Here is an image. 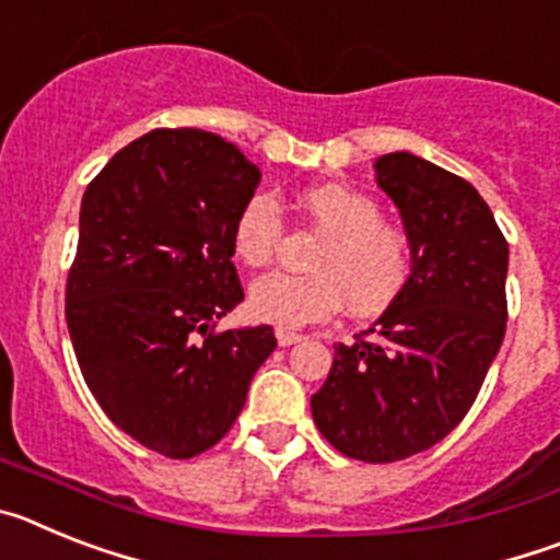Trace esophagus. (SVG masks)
<instances>
[{
  "instance_id": "esophagus-1",
  "label": "esophagus",
  "mask_w": 560,
  "mask_h": 560,
  "mask_svg": "<svg viewBox=\"0 0 560 560\" xmlns=\"http://www.w3.org/2000/svg\"><path fill=\"white\" fill-rule=\"evenodd\" d=\"M277 345L280 348H291V345H296V341H303L305 336L303 334H294V330H285V328H277Z\"/></svg>"
}]
</instances>
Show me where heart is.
Returning <instances> with one entry per match:
<instances>
[{
	"mask_svg": "<svg viewBox=\"0 0 560 560\" xmlns=\"http://www.w3.org/2000/svg\"><path fill=\"white\" fill-rule=\"evenodd\" d=\"M296 207L319 232L305 260L311 271L260 277L249 289V314L260 323L300 328L334 314L341 300L355 316L389 308L412 275L407 232L381 219L368 192L336 182L303 187ZM283 226L275 192H249L232 219V252L249 269H264L275 260Z\"/></svg>",
	"mask_w": 560,
	"mask_h": 560,
	"instance_id": "obj_1",
	"label": "heart"
}]
</instances>
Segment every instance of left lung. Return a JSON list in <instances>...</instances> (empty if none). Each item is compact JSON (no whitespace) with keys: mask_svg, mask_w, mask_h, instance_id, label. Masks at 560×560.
I'll return each mask as SVG.
<instances>
[{"mask_svg":"<svg viewBox=\"0 0 560 560\" xmlns=\"http://www.w3.org/2000/svg\"><path fill=\"white\" fill-rule=\"evenodd\" d=\"M375 171L407 226L412 275L373 328L334 345L311 415L345 457L398 463L440 443L477 400L508 325V241L454 173L407 151Z\"/></svg>","mask_w":560,"mask_h":560,"instance_id":"left-lung-1","label":"left lung"}]
</instances>
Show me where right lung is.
<instances>
[{
    "label": "right lung",
    "instance_id": "right-lung-1",
    "mask_svg": "<svg viewBox=\"0 0 560 560\" xmlns=\"http://www.w3.org/2000/svg\"><path fill=\"white\" fill-rule=\"evenodd\" d=\"M260 171L201 128H156L108 160L81 201L67 277L78 364L114 427L190 459L232 429L271 325L215 330L244 289L232 219Z\"/></svg>",
    "mask_w": 560,
    "mask_h": 560
}]
</instances>
